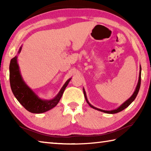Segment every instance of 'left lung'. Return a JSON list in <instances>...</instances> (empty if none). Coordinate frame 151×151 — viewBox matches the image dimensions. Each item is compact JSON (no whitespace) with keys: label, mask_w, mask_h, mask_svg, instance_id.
Instances as JSON below:
<instances>
[{"label":"left lung","mask_w":151,"mask_h":151,"mask_svg":"<svg viewBox=\"0 0 151 151\" xmlns=\"http://www.w3.org/2000/svg\"><path fill=\"white\" fill-rule=\"evenodd\" d=\"M140 80H141V68L140 67V72H139V81H138V84L137 85V87H136V89H135V91L134 92V93L132 94V95L130 97V98L128 99L127 101H126L124 102V103H122L121 106H120L119 108H117L116 109L114 110H112V111H104V110H102V109H98V108H96V107L93 106V105H92L91 104H90V103H89L87 98H86V92L83 89V93H84V95H85V99L86 102H87V103L88 104V105L90 106L91 108H93L94 109H96L97 110V111H101V112H105V113H108V114H114V113H117V112H119L122 111V110H124V109H126L127 107L129 106L130 104H131L132 102H133V101L135 99V98H136L137 94H138V93H139V89H140Z\"/></svg>","instance_id":"8db88e82"}]
</instances>
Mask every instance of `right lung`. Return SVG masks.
I'll return each mask as SVG.
<instances>
[{
  "label": "right lung",
  "mask_w": 151,
  "mask_h": 151,
  "mask_svg": "<svg viewBox=\"0 0 151 151\" xmlns=\"http://www.w3.org/2000/svg\"><path fill=\"white\" fill-rule=\"evenodd\" d=\"M20 47L19 52L21 51ZM10 70V83L12 93L18 101L28 111L32 113H42L54 108L58 103L65 88L67 86L70 79L66 82L54 99L51 100H42L39 98L34 92L30 89L22 79L20 75L19 65L17 63V57L12 58L9 66Z\"/></svg>",
  "instance_id": "right-lung-1"
}]
</instances>
